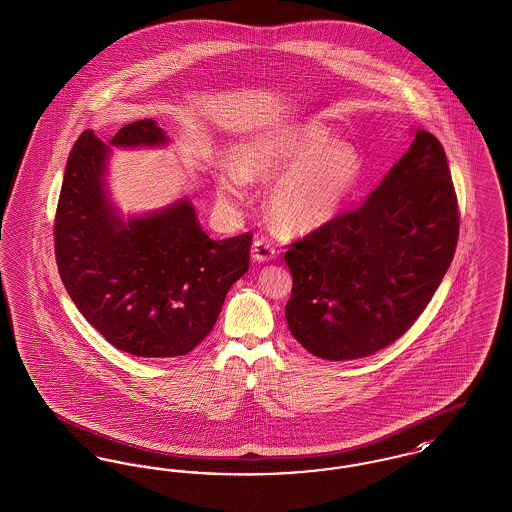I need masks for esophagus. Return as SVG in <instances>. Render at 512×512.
I'll list each match as a JSON object with an SVG mask.
<instances>
[{"label":"esophagus","instance_id":"34e87169","mask_svg":"<svg viewBox=\"0 0 512 512\" xmlns=\"http://www.w3.org/2000/svg\"><path fill=\"white\" fill-rule=\"evenodd\" d=\"M251 253H253L255 261L265 263V261H272L278 251L272 247L271 241L267 240V238H257V240L253 241Z\"/></svg>","mask_w":512,"mask_h":512}]
</instances>
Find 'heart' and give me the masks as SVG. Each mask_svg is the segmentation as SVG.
I'll use <instances>...</instances> for the list:
<instances>
[{"label":"heart","mask_w":512,"mask_h":512,"mask_svg":"<svg viewBox=\"0 0 512 512\" xmlns=\"http://www.w3.org/2000/svg\"><path fill=\"white\" fill-rule=\"evenodd\" d=\"M358 149L338 141L315 123H301L245 139L236 147L234 166L216 178L224 205H240L247 180H269L272 222L286 232L315 230L332 220L360 183Z\"/></svg>","instance_id":"heart-1"}]
</instances>
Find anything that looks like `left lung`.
Masks as SVG:
<instances>
[{
	"mask_svg": "<svg viewBox=\"0 0 512 512\" xmlns=\"http://www.w3.org/2000/svg\"><path fill=\"white\" fill-rule=\"evenodd\" d=\"M414 143L365 203L290 243L286 321L323 360H358L387 348L423 313L451 267L460 214L437 137Z\"/></svg>",
	"mask_w": 512,
	"mask_h": 512,
	"instance_id": "8db88e82",
	"label": "left lung"
}]
</instances>
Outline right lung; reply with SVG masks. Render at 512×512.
<instances>
[{
	"instance_id": "1",
	"label": "right lung",
	"mask_w": 512,
	"mask_h": 512,
	"mask_svg": "<svg viewBox=\"0 0 512 512\" xmlns=\"http://www.w3.org/2000/svg\"><path fill=\"white\" fill-rule=\"evenodd\" d=\"M164 143L152 120L127 123L110 141ZM108 152L87 129L67 158L54 224L61 282L83 317L121 352L185 356L212 331L228 290L249 269L253 236L211 240L187 199L125 222L104 191Z\"/></svg>"
}]
</instances>
